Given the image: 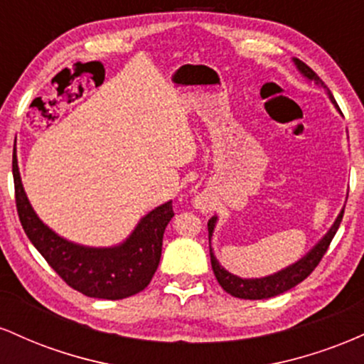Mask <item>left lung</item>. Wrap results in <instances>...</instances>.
Returning <instances> with one entry per match:
<instances>
[{"instance_id":"obj_1","label":"left lung","mask_w":364,"mask_h":364,"mask_svg":"<svg viewBox=\"0 0 364 364\" xmlns=\"http://www.w3.org/2000/svg\"><path fill=\"white\" fill-rule=\"evenodd\" d=\"M294 65L298 66L299 72H301L304 77L308 78V80H313L315 83H318V85L323 87V89H327V85L321 82V78L315 72H313L306 63L296 60L294 58ZM327 92H328L330 101L336 104V107H337V102H336V99H333L332 92H330L328 89H327ZM337 109H339V107H337ZM342 215H344V208H342L341 214L337 215L336 223H333L332 228L328 229L327 235L321 237L318 243L313 246L310 252L304 255L303 258H299L298 262H294L292 265L286 267V269L279 270V272H275L272 275H267V277L241 279L235 274L228 272V270H225L224 267L217 262V258L214 257V253H212V248H210V263H212V270H214L217 282L220 284V287H223L225 292H229V294L235 296V298H241V299H267V298H274V296L282 294V292L292 289V287L298 286L299 282H303L304 279H306L308 275L315 270V267L318 265L321 258H323L325 252L328 250L330 241L333 240L337 229H339ZM215 223H217V217L214 215L207 224L208 243H210L212 235H214Z\"/></svg>"}]
</instances>
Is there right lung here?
Instances as JSON below:
<instances>
[{
	"label": "right lung",
	"instance_id": "right-lung-1",
	"mask_svg": "<svg viewBox=\"0 0 364 364\" xmlns=\"http://www.w3.org/2000/svg\"><path fill=\"white\" fill-rule=\"evenodd\" d=\"M14 181L16 210L25 235L70 287L89 298L123 299L149 286L161 262L166 225L174 215L171 200L141 217L121 245L90 248L56 235L37 217L25 195L16 157Z\"/></svg>",
	"mask_w": 364,
	"mask_h": 364
}]
</instances>
